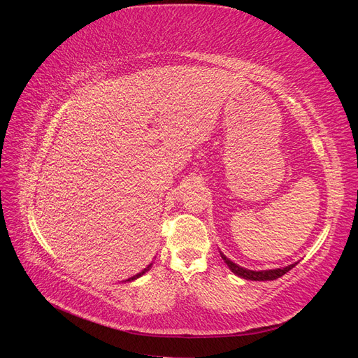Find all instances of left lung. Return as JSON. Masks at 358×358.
I'll return each mask as SVG.
<instances>
[{"mask_svg": "<svg viewBox=\"0 0 358 358\" xmlns=\"http://www.w3.org/2000/svg\"><path fill=\"white\" fill-rule=\"evenodd\" d=\"M221 257L224 259V263L229 266V268L231 270L234 275H237L239 278H243V279H249V280H275V279L280 278L282 275H285L288 270H291L292 267L297 264V263H292V264H288L285 267L268 268V270H249V268H245V267H242L239 264L233 263L231 259L227 258L222 252H221Z\"/></svg>", "mask_w": 358, "mask_h": 358, "instance_id": "1", "label": "left lung"}]
</instances>
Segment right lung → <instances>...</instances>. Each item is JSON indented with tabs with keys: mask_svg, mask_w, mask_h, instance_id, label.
Wrapping results in <instances>:
<instances>
[{
	"mask_svg": "<svg viewBox=\"0 0 358 358\" xmlns=\"http://www.w3.org/2000/svg\"><path fill=\"white\" fill-rule=\"evenodd\" d=\"M150 267H152V263H150L148 267H145L143 270H142V272H140V273H137V275H134L133 278H128L127 280H125V282H131V280H134V279H137V278H140V276H143L146 272H148V270L150 268Z\"/></svg>",
	"mask_w": 358,
	"mask_h": 358,
	"instance_id": "add662e5",
	"label": "right lung"
}]
</instances>
